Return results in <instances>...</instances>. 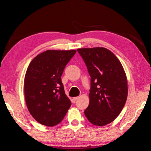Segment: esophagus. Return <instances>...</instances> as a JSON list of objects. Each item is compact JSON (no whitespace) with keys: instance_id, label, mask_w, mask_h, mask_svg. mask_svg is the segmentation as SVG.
Here are the masks:
<instances>
[{"instance_id":"1","label":"esophagus","mask_w":151,"mask_h":151,"mask_svg":"<svg viewBox=\"0 0 151 151\" xmlns=\"http://www.w3.org/2000/svg\"><path fill=\"white\" fill-rule=\"evenodd\" d=\"M78 99V97H73V101H76V100H77Z\"/></svg>"}]
</instances>
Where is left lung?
Returning a JSON list of instances; mask_svg holds the SVG:
<instances>
[{
	"mask_svg": "<svg viewBox=\"0 0 151 151\" xmlns=\"http://www.w3.org/2000/svg\"><path fill=\"white\" fill-rule=\"evenodd\" d=\"M77 51L91 76L89 105L85 115L95 126L107 125L118 116L127 99V78L123 66L105 47L80 48Z\"/></svg>",
	"mask_w": 151,
	"mask_h": 151,
	"instance_id": "1",
	"label": "left lung"
}]
</instances>
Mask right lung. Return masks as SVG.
Wrapping results in <instances>:
<instances>
[{
	"mask_svg": "<svg viewBox=\"0 0 151 151\" xmlns=\"http://www.w3.org/2000/svg\"><path fill=\"white\" fill-rule=\"evenodd\" d=\"M76 50H46L32 60L24 80L29 111L42 125L54 126L65 116L71 101L64 92L61 76Z\"/></svg>",
	"mask_w": 151,
	"mask_h": 151,
	"instance_id": "right-lung-1",
	"label": "right lung"
}]
</instances>
